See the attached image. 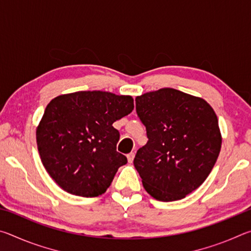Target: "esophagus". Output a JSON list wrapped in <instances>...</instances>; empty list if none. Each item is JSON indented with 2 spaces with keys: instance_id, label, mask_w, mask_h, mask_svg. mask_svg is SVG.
<instances>
[{
  "instance_id": "obj_1",
  "label": "esophagus",
  "mask_w": 251,
  "mask_h": 251,
  "mask_svg": "<svg viewBox=\"0 0 251 251\" xmlns=\"http://www.w3.org/2000/svg\"><path fill=\"white\" fill-rule=\"evenodd\" d=\"M134 157H135V154H134V152H129V154L127 155V159H128V163H133Z\"/></svg>"
}]
</instances>
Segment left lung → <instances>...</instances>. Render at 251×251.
Masks as SVG:
<instances>
[{"mask_svg":"<svg viewBox=\"0 0 251 251\" xmlns=\"http://www.w3.org/2000/svg\"><path fill=\"white\" fill-rule=\"evenodd\" d=\"M148 142L134 166L146 192L160 201L185 198L214 168L222 148L215 110L201 97L160 88L136 97Z\"/></svg>","mask_w":251,"mask_h":251,"instance_id":"8db88e82","label":"left lung"}]
</instances>
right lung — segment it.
Returning <instances> with one entry per match:
<instances>
[{
  "mask_svg": "<svg viewBox=\"0 0 251 251\" xmlns=\"http://www.w3.org/2000/svg\"><path fill=\"white\" fill-rule=\"evenodd\" d=\"M134 109L129 95L80 91L55 97L36 127V143L46 172L75 196L97 197L127 163L116 151L120 131L113 123Z\"/></svg>",
  "mask_w": 251,
  "mask_h": 251,
  "instance_id": "obj_1",
  "label": "right lung"
}]
</instances>
